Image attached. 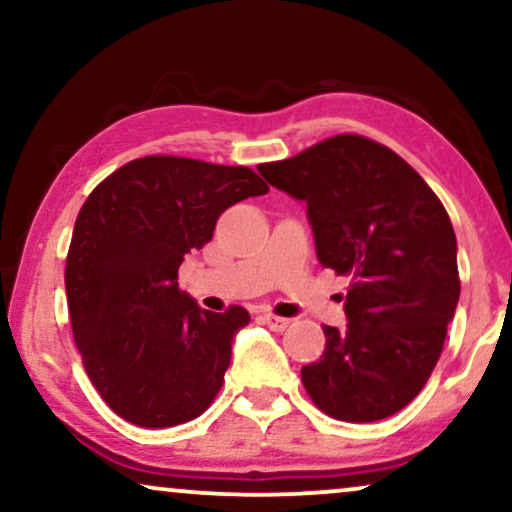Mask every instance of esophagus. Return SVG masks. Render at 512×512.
I'll use <instances>...</instances> for the list:
<instances>
[{
	"label": "esophagus",
	"mask_w": 512,
	"mask_h": 512,
	"mask_svg": "<svg viewBox=\"0 0 512 512\" xmlns=\"http://www.w3.org/2000/svg\"><path fill=\"white\" fill-rule=\"evenodd\" d=\"M261 321L268 328H272V331H277V333H282V331H286V326L291 324V319H284V317H275V314H270V312H265V314H261Z\"/></svg>",
	"instance_id": "34e87169"
}]
</instances>
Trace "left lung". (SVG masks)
<instances>
[{"label": "left lung", "mask_w": 512, "mask_h": 512, "mask_svg": "<svg viewBox=\"0 0 512 512\" xmlns=\"http://www.w3.org/2000/svg\"><path fill=\"white\" fill-rule=\"evenodd\" d=\"M307 205L317 258L349 275L347 326H324L326 349L303 384L326 415L377 422L429 380L459 303L457 237L443 202L401 156L338 135L289 160L258 165Z\"/></svg>", "instance_id": "obj_1"}]
</instances>
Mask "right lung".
Here are the masks:
<instances>
[{
  "mask_svg": "<svg viewBox=\"0 0 512 512\" xmlns=\"http://www.w3.org/2000/svg\"><path fill=\"white\" fill-rule=\"evenodd\" d=\"M265 193L249 167L146 156L83 202L65 270L69 319L90 382L118 417L165 429L219 394L249 312L202 310L177 272L228 207Z\"/></svg>",
  "mask_w": 512,
  "mask_h": 512,
  "instance_id": "obj_1",
  "label": "right lung"
}]
</instances>
